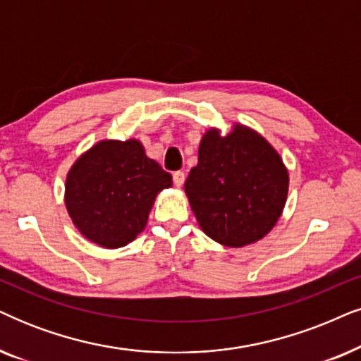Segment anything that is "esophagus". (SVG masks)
Returning a JSON list of instances; mask_svg holds the SVG:
<instances>
[{"label":"esophagus","mask_w":361,"mask_h":361,"mask_svg":"<svg viewBox=\"0 0 361 361\" xmlns=\"http://www.w3.org/2000/svg\"><path fill=\"white\" fill-rule=\"evenodd\" d=\"M172 179H174L176 187H182V185H184V180H185V174L182 171H177V172H174V176H172Z\"/></svg>","instance_id":"obj_1"}]
</instances>
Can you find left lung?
<instances>
[{"label": "left lung", "mask_w": 361, "mask_h": 361, "mask_svg": "<svg viewBox=\"0 0 361 361\" xmlns=\"http://www.w3.org/2000/svg\"><path fill=\"white\" fill-rule=\"evenodd\" d=\"M184 189L205 235L238 249L264 238L277 224L287 202L288 171L254 129L233 124L222 135L212 128L200 139L199 162Z\"/></svg>", "instance_id": "1"}]
</instances>
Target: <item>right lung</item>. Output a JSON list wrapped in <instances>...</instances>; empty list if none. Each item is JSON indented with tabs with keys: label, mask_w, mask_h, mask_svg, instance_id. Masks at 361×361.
<instances>
[{
	"label": "right lung",
	"mask_w": 361,
	"mask_h": 361,
	"mask_svg": "<svg viewBox=\"0 0 361 361\" xmlns=\"http://www.w3.org/2000/svg\"><path fill=\"white\" fill-rule=\"evenodd\" d=\"M171 185L172 176L146 156L140 140L106 139L71 166L64 202L87 240L119 249L146 228L157 194Z\"/></svg>",
	"instance_id": "1"
}]
</instances>
